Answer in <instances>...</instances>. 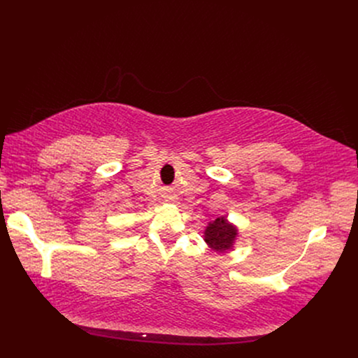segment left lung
<instances>
[{
	"instance_id": "8db88e82",
	"label": "left lung",
	"mask_w": 358,
	"mask_h": 358,
	"mask_svg": "<svg viewBox=\"0 0 358 358\" xmlns=\"http://www.w3.org/2000/svg\"><path fill=\"white\" fill-rule=\"evenodd\" d=\"M236 229L227 222L225 217H220L206 229V242L217 252H225L232 248Z\"/></svg>"
}]
</instances>
